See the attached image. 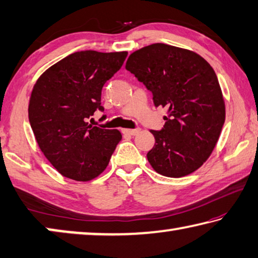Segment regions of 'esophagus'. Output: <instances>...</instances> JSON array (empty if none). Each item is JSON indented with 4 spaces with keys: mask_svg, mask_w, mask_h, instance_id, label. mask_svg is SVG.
I'll return each mask as SVG.
<instances>
[{
    "mask_svg": "<svg viewBox=\"0 0 258 258\" xmlns=\"http://www.w3.org/2000/svg\"><path fill=\"white\" fill-rule=\"evenodd\" d=\"M140 128H133V130H131V128H123L121 130V132H123L124 134H128V135H137L138 133H140Z\"/></svg>",
    "mask_w": 258,
    "mask_h": 258,
    "instance_id": "34e87169",
    "label": "esophagus"
}]
</instances>
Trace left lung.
Here are the masks:
<instances>
[{
  "label": "left lung",
  "mask_w": 258,
  "mask_h": 258,
  "mask_svg": "<svg viewBox=\"0 0 258 258\" xmlns=\"http://www.w3.org/2000/svg\"><path fill=\"white\" fill-rule=\"evenodd\" d=\"M125 68L168 109L155 146L147 154L157 173L182 177L202 166L215 148L225 120V103L215 72L194 51L164 43L133 52Z\"/></svg>",
  "instance_id": "8db88e82"
}]
</instances>
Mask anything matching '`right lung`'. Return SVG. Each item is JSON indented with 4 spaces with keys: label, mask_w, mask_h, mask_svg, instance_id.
I'll return each instance as SVG.
<instances>
[{
    "label": "right lung",
    "mask_w": 258,
    "mask_h": 258,
    "mask_svg": "<svg viewBox=\"0 0 258 258\" xmlns=\"http://www.w3.org/2000/svg\"><path fill=\"white\" fill-rule=\"evenodd\" d=\"M126 56V51L75 52L46 69L35 83L29 123L40 149L64 177L86 182L99 176L121 140L118 130L92 126L87 119L97 109L103 111L102 87Z\"/></svg>",
    "instance_id": "obj_1"
}]
</instances>
